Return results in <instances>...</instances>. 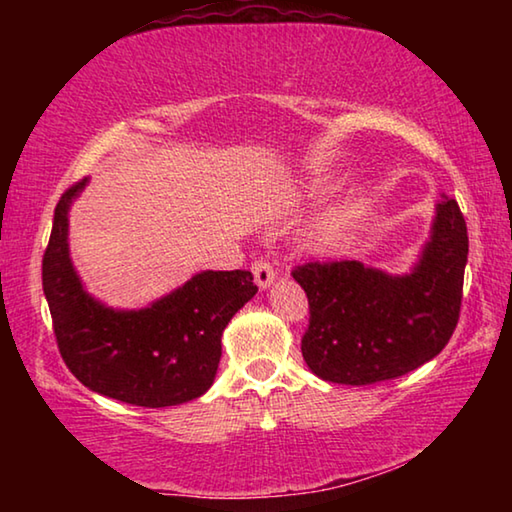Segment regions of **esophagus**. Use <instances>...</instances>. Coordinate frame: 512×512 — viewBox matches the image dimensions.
<instances>
[{"label":"esophagus","mask_w":512,"mask_h":512,"mask_svg":"<svg viewBox=\"0 0 512 512\" xmlns=\"http://www.w3.org/2000/svg\"><path fill=\"white\" fill-rule=\"evenodd\" d=\"M253 277H255V284L262 291H266L268 287H271V284L275 282V271H273V266L268 264V262H264V259H259V262H255L253 264Z\"/></svg>","instance_id":"esophagus-1"}]
</instances>
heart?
<instances>
[{"mask_svg": "<svg viewBox=\"0 0 512 512\" xmlns=\"http://www.w3.org/2000/svg\"><path fill=\"white\" fill-rule=\"evenodd\" d=\"M350 235V216L345 212H332L311 225L309 241L320 253H332L341 248Z\"/></svg>", "mask_w": 512, "mask_h": 512, "instance_id": "obj_1", "label": "heart"}]
</instances>
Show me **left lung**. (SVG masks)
Wrapping results in <instances>:
<instances>
[{"mask_svg":"<svg viewBox=\"0 0 512 512\" xmlns=\"http://www.w3.org/2000/svg\"><path fill=\"white\" fill-rule=\"evenodd\" d=\"M465 264V219L440 194L429 239L406 273L357 259L296 268L311 314L302 336L307 368L332 384L366 386L431 361L456 329Z\"/></svg>","mask_w":512,"mask_h":512,"instance_id":"1","label":"left lung"}]
</instances>
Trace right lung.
I'll list each match as a JSON object with an SVG mask.
<instances>
[{
	"label": "right lung",
	"instance_id": "1",
	"mask_svg": "<svg viewBox=\"0 0 512 512\" xmlns=\"http://www.w3.org/2000/svg\"><path fill=\"white\" fill-rule=\"evenodd\" d=\"M90 178L56 205L42 259V289L58 350L72 375L112 400L164 409L192 402L214 384L221 336L255 296L248 271H201L142 309H115L85 289L69 253V210Z\"/></svg>",
	"mask_w": 512,
	"mask_h": 512
}]
</instances>
